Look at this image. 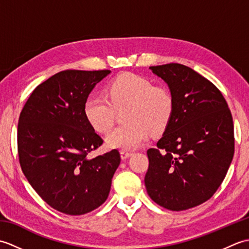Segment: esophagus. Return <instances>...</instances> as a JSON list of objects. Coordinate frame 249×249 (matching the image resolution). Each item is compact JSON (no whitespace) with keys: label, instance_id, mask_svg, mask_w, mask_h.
<instances>
[{"label":"esophagus","instance_id":"1","mask_svg":"<svg viewBox=\"0 0 249 249\" xmlns=\"http://www.w3.org/2000/svg\"><path fill=\"white\" fill-rule=\"evenodd\" d=\"M131 156V152H129V151H126V150H122L121 151V157H122V160H126V158H128V157H130Z\"/></svg>","mask_w":249,"mask_h":249}]
</instances>
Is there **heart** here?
Instances as JSON below:
<instances>
[{"label":"heart","instance_id":"1","mask_svg":"<svg viewBox=\"0 0 249 249\" xmlns=\"http://www.w3.org/2000/svg\"><path fill=\"white\" fill-rule=\"evenodd\" d=\"M108 97L89 96L83 106L89 124L98 131L107 133L114 123L116 111L125 110L123 126L107 136L111 147L134 150L143 144L151 135L166 130L174 112V98L170 89L154 86L150 79L135 73L116 77L108 88Z\"/></svg>","mask_w":249,"mask_h":249}]
</instances>
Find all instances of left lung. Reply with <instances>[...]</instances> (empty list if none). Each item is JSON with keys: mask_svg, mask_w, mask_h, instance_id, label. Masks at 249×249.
<instances>
[{"mask_svg": "<svg viewBox=\"0 0 249 249\" xmlns=\"http://www.w3.org/2000/svg\"><path fill=\"white\" fill-rule=\"evenodd\" d=\"M174 98V112L156 147L146 152L151 199L171 211L208 201L223 183L234 154L233 121L214 84L178 63L151 66Z\"/></svg>", "mask_w": 249, "mask_h": 249, "instance_id": "obj_1", "label": "left lung"}]
</instances>
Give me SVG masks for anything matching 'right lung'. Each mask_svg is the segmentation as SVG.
I'll list each match as a JSON object with an SVG mask.
<instances>
[{
    "label": "right lung",
    "instance_id": "right-lung-1",
    "mask_svg": "<svg viewBox=\"0 0 249 249\" xmlns=\"http://www.w3.org/2000/svg\"><path fill=\"white\" fill-rule=\"evenodd\" d=\"M110 71H63L37 87L18 123L21 169L51 208L82 215L107 200L121 162L118 150L89 158L103 139L89 124L83 106Z\"/></svg>",
    "mask_w": 249,
    "mask_h": 249
}]
</instances>
